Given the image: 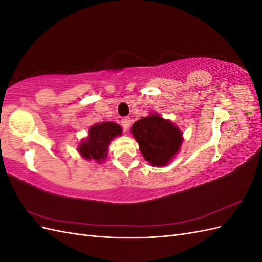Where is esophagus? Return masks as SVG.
<instances>
[{"mask_svg": "<svg viewBox=\"0 0 262 262\" xmlns=\"http://www.w3.org/2000/svg\"><path fill=\"white\" fill-rule=\"evenodd\" d=\"M131 119L129 118V117H125V118H123L122 120H121V124H122V126H123V129L124 130H128L129 129V126L131 125Z\"/></svg>", "mask_w": 262, "mask_h": 262, "instance_id": "1", "label": "esophagus"}]
</instances>
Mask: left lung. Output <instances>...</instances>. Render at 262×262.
Wrapping results in <instances>:
<instances>
[{
  "label": "left lung",
  "mask_w": 262,
  "mask_h": 262,
  "mask_svg": "<svg viewBox=\"0 0 262 262\" xmlns=\"http://www.w3.org/2000/svg\"><path fill=\"white\" fill-rule=\"evenodd\" d=\"M131 132L145 161L156 167L167 165L178 153L184 140L177 125L157 114L134 122Z\"/></svg>",
  "instance_id": "obj_1"
}]
</instances>
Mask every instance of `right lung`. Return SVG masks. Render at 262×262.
Instances as JSON below:
<instances>
[{"mask_svg":"<svg viewBox=\"0 0 262 262\" xmlns=\"http://www.w3.org/2000/svg\"><path fill=\"white\" fill-rule=\"evenodd\" d=\"M121 133V126L112 121L94 124L89 130V136L81 142L78 152L85 160L101 163L107 157L110 142Z\"/></svg>","mask_w":262,"mask_h":262,"instance_id":"obj_1","label":"right lung"}]
</instances>
